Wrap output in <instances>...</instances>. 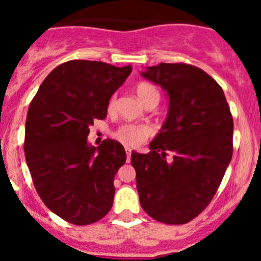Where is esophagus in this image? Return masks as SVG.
I'll list each match as a JSON object with an SVG mask.
<instances>
[{
    "mask_svg": "<svg viewBox=\"0 0 261 261\" xmlns=\"http://www.w3.org/2000/svg\"><path fill=\"white\" fill-rule=\"evenodd\" d=\"M125 151H126V161H130V155H132V150H130V147L126 146L125 147Z\"/></svg>",
    "mask_w": 261,
    "mask_h": 261,
    "instance_id": "esophagus-1",
    "label": "esophagus"
}]
</instances>
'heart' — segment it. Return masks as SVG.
<instances>
[{"mask_svg": "<svg viewBox=\"0 0 261 261\" xmlns=\"http://www.w3.org/2000/svg\"><path fill=\"white\" fill-rule=\"evenodd\" d=\"M136 93H137L138 98L141 99V102L144 105L150 103L151 100H158L159 102V90L153 84L140 82L136 86ZM115 105H116V98L111 96L110 100H108L107 110L110 112H112L115 110ZM151 135H153V129L149 125H146V124L132 123L123 124V125H120L114 132V136L116 140H119L123 144L129 145V146H138V145H141Z\"/></svg>", "mask_w": 261, "mask_h": 261, "instance_id": "obj_1", "label": "heart"}]
</instances>
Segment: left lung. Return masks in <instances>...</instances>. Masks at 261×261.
Here are the masks:
<instances>
[{"label":"left lung","mask_w":261,"mask_h":261,"mask_svg":"<svg viewBox=\"0 0 261 261\" xmlns=\"http://www.w3.org/2000/svg\"><path fill=\"white\" fill-rule=\"evenodd\" d=\"M142 75L167 91L170 108L150 153H132L140 202L154 220L183 225L208 206L222 181L232 156V115L222 87L197 66L161 62Z\"/></svg>","instance_id":"obj_1"}]
</instances>
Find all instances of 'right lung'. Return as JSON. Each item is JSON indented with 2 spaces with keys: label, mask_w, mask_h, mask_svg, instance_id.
<instances>
[{
  "label": "right lung",
  "mask_w": 261,
  "mask_h": 261,
  "mask_svg": "<svg viewBox=\"0 0 261 261\" xmlns=\"http://www.w3.org/2000/svg\"><path fill=\"white\" fill-rule=\"evenodd\" d=\"M132 66L71 60L53 69L30 103L24 155L36 192L62 220L85 226L114 204V179L125 163L123 145L87 144L90 125L107 116L111 95Z\"/></svg>",
  "instance_id": "add662e5"
}]
</instances>
